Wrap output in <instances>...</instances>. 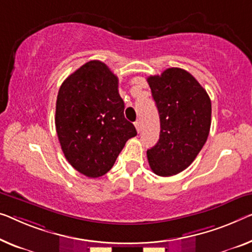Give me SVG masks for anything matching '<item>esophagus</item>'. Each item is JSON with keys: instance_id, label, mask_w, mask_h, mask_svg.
<instances>
[{"instance_id": "34e87169", "label": "esophagus", "mask_w": 252, "mask_h": 252, "mask_svg": "<svg viewBox=\"0 0 252 252\" xmlns=\"http://www.w3.org/2000/svg\"><path fill=\"white\" fill-rule=\"evenodd\" d=\"M134 126H136V129H137V131L139 132V131L141 130V126H140V122L139 121H136L134 122Z\"/></svg>"}]
</instances>
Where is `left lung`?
Here are the masks:
<instances>
[{"mask_svg":"<svg viewBox=\"0 0 252 252\" xmlns=\"http://www.w3.org/2000/svg\"><path fill=\"white\" fill-rule=\"evenodd\" d=\"M147 81L160 120L159 140L147 150L149 166L159 176L178 174L207 140L212 103L196 78L180 67H170Z\"/></svg>","mask_w":252,"mask_h":252,"instance_id":"1","label":"left lung"}]
</instances>
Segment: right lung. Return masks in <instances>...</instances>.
I'll list each match as a JSON object with an SVG mask.
<instances>
[{
	"label": "right lung",
	"mask_w": 252,
	"mask_h": 252,
	"mask_svg": "<svg viewBox=\"0 0 252 252\" xmlns=\"http://www.w3.org/2000/svg\"><path fill=\"white\" fill-rule=\"evenodd\" d=\"M119 79L105 63L89 61L60 87L55 126L62 152L73 168L99 178L113 166L136 127L125 118Z\"/></svg>",
	"instance_id": "right-lung-1"
}]
</instances>
